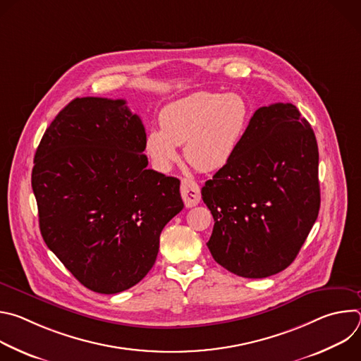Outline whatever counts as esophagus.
Returning a JSON list of instances; mask_svg holds the SVG:
<instances>
[{"mask_svg":"<svg viewBox=\"0 0 361 361\" xmlns=\"http://www.w3.org/2000/svg\"><path fill=\"white\" fill-rule=\"evenodd\" d=\"M181 197L184 200L185 207H194L201 200V191L195 181L190 178L181 180Z\"/></svg>","mask_w":361,"mask_h":361,"instance_id":"34e87169","label":"esophagus"}]
</instances>
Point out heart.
Here are the masks:
<instances>
[{"instance_id":"heart-1","label":"heart","mask_w":361,"mask_h":361,"mask_svg":"<svg viewBox=\"0 0 361 361\" xmlns=\"http://www.w3.org/2000/svg\"><path fill=\"white\" fill-rule=\"evenodd\" d=\"M250 110L235 94L197 91L167 104L160 128L145 135V152L159 171H169L184 144V159L198 171L223 169L235 154L247 130Z\"/></svg>"}]
</instances>
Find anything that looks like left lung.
<instances>
[{"mask_svg": "<svg viewBox=\"0 0 361 361\" xmlns=\"http://www.w3.org/2000/svg\"><path fill=\"white\" fill-rule=\"evenodd\" d=\"M214 219L213 259L264 279L297 257L320 210L319 147L295 106L276 102L251 117L233 159L201 188Z\"/></svg>", "mask_w": 361, "mask_h": 361, "instance_id": "1", "label": "left lung"}]
</instances>
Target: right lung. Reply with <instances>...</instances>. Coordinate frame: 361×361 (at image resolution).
I'll return each mask as SVG.
<instances>
[{
  "instance_id": "add662e5",
  "label": "right lung",
  "mask_w": 361,
  "mask_h": 361,
  "mask_svg": "<svg viewBox=\"0 0 361 361\" xmlns=\"http://www.w3.org/2000/svg\"><path fill=\"white\" fill-rule=\"evenodd\" d=\"M145 128L126 99L74 98L45 130L32 191L41 235L87 288L116 294L156 263L184 204L180 180L148 170Z\"/></svg>"
}]
</instances>
